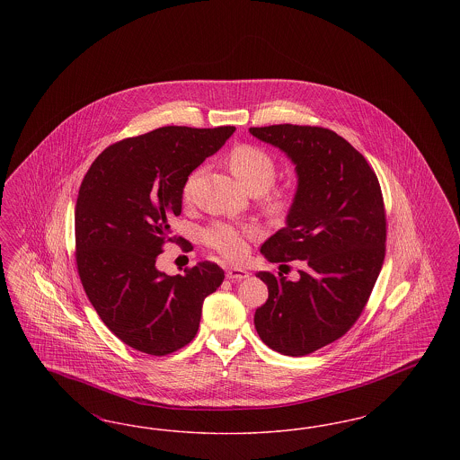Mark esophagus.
<instances>
[{
	"label": "esophagus",
	"mask_w": 460,
	"mask_h": 460,
	"mask_svg": "<svg viewBox=\"0 0 460 460\" xmlns=\"http://www.w3.org/2000/svg\"><path fill=\"white\" fill-rule=\"evenodd\" d=\"M226 278L231 279V281H241V279L248 278V270H244V269H241V267H227Z\"/></svg>",
	"instance_id": "1"
}]
</instances>
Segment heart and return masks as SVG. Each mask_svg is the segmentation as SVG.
Wrapping results in <instances>:
<instances>
[{"label":"heart","mask_w":460,"mask_h":460,"mask_svg":"<svg viewBox=\"0 0 460 460\" xmlns=\"http://www.w3.org/2000/svg\"><path fill=\"white\" fill-rule=\"evenodd\" d=\"M227 160L233 174L240 179L241 184L246 190L253 193H261L263 189L266 190L263 192V207L269 216L283 219L293 210L296 199V188L293 184L270 186L278 172V162L274 155L267 152L262 146L241 143L229 152ZM198 175L199 171H193L186 177L182 186L184 199H191L193 197ZM257 236L259 229L255 226L216 222L205 229L203 241L222 257L229 261H241L248 252V241L255 240Z\"/></svg>","instance_id":"1"}]
</instances>
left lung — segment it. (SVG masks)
<instances>
[{"mask_svg": "<svg viewBox=\"0 0 460 460\" xmlns=\"http://www.w3.org/2000/svg\"><path fill=\"white\" fill-rule=\"evenodd\" d=\"M250 132L296 165L298 188L286 227L261 248L269 262L300 261V279L262 270L269 298L255 312L263 343L302 357L340 340L369 302L386 253V212L371 165L336 132L279 124Z\"/></svg>", "mask_w": 460, "mask_h": 460, "instance_id": "left-lung-1", "label": "left lung"}]
</instances>
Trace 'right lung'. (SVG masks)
Returning <instances> with one entry per match:
<instances>
[{"instance_id": "right-lung-1", "label": "right lung", "mask_w": 460, "mask_h": 460, "mask_svg": "<svg viewBox=\"0 0 460 460\" xmlns=\"http://www.w3.org/2000/svg\"><path fill=\"white\" fill-rule=\"evenodd\" d=\"M233 126H167L126 137L91 164L75 203V263L91 305L131 349L169 355L199 328L203 300L224 281L217 263L156 270V255L181 216L186 177L226 139ZM191 244V243H190Z\"/></svg>"}]
</instances>
